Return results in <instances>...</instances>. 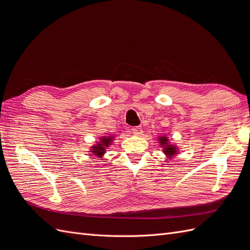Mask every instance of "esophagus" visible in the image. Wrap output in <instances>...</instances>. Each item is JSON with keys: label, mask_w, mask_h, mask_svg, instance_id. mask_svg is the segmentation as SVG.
I'll list each match as a JSON object with an SVG mask.
<instances>
[{"label": "esophagus", "mask_w": 250, "mask_h": 250, "mask_svg": "<svg viewBox=\"0 0 250 250\" xmlns=\"http://www.w3.org/2000/svg\"><path fill=\"white\" fill-rule=\"evenodd\" d=\"M131 131L134 135H141L143 133V129L141 126H135V127H132L131 128Z\"/></svg>", "instance_id": "34e87169"}]
</instances>
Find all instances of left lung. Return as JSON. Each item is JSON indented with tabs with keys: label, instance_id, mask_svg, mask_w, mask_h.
I'll use <instances>...</instances> for the list:
<instances>
[{
	"label": "left lung",
	"instance_id": "obj_1",
	"mask_svg": "<svg viewBox=\"0 0 250 250\" xmlns=\"http://www.w3.org/2000/svg\"><path fill=\"white\" fill-rule=\"evenodd\" d=\"M160 143L161 145L164 146V152L166 154H168L169 156L174 155V153H176V147L173 146V145H169L168 144V139L166 137H161L160 138Z\"/></svg>",
	"mask_w": 250,
	"mask_h": 250
}]
</instances>
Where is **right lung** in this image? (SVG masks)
Segmentation results:
<instances>
[{
  "label": "right lung",
  "instance_id": "1",
  "mask_svg": "<svg viewBox=\"0 0 250 250\" xmlns=\"http://www.w3.org/2000/svg\"><path fill=\"white\" fill-rule=\"evenodd\" d=\"M112 139L111 138H106V137H103L101 139V142L98 143L97 146H94L93 147V150L92 152L95 154V155H98V156H101L102 154H104L105 152V147H107L109 144L111 143Z\"/></svg>",
  "mask_w": 250,
  "mask_h": 250
}]
</instances>
